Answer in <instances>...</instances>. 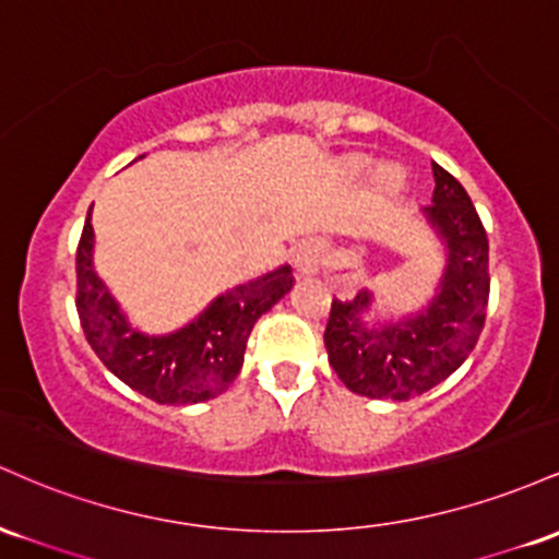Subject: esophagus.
Segmentation results:
<instances>
[{"label": "esophagus", "mask_w": 559, "mask_h": 559, "mask_svg": "<svg viewBox=\"0 0 559 559\" xmlns=\"http://www.w3.org/2000/svg\"><path fill=\"white\" fill-rule=\"evenodd\" d=\"M324 253H328V248H324V242L317 240V237L300 240L298 246L293 248V266H296L300 277H309V274L319 272V266L324 263Z\"/></svg>", "instance_id": "obj_1"}]
</instances>
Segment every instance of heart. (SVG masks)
<instances>
[{
	"instance_id": "heart-1",
	"label": "heart",
	"mask_w": 559,
	"mask_h": 559,
	"mask_svg": "<svg viewBox=\"0 0 559 559\" xmlns=\"http://www.w3.org/2000/svg\"><path fill=\"white\" fill-rule=\"evenodd\" d=\"M399 171H393V168H385V171L380 174V185L385 187V190H396L399 187Z\"/></svg>"
}]
</instances>
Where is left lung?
<instances>
[{
  "instance_id": "8db88e82",
  "label": "left lung",
  "mask_w": 559,
  "mask_h": 559,
  "mask_svg": "<svg viewBox=\"0 0 559 559\" xmlns=\"http://www.w3.org/2000/svg\"><path fill=\"white\" fill-rule=\"evenodd\" d=\"M432 205L425 218L447 246V266L436 296L401 322L369 324L364 313L374 296L332 300L324 346L348 391L367 399L406 401L430 391L462 367L478 343L488 306V237L478 211L447 168L432 163Z\"/></svg>"
}]
</instances>
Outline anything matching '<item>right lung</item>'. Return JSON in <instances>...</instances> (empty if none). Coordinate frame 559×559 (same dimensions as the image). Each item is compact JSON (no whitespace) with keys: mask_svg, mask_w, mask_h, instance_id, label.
I'll list each match as a JSON object with an SVG mask.
<instances>
[{"mask_svg":"<svg viewBox=\"0 0 559 559\" xmlns=\"http://www.w3.org/2000/svg\"><path fill=\"white\" fill-rule=\"evenodd\" d=\"M92 209L76 250V309L99 361L155 404H200L222 396L240 374L246 346L261 313L290 293L293 269L280 266L222 293L190 324L168 335H144L97 277L92 263Z\"/></svg>","mask_w":559,"mask_h":559,"instance_id":"right-lung-1","label":"right lung"}]
</instances>
